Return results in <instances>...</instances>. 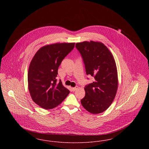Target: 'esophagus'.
<instances>
[{
	"label": "esophagus",
	"instance_id": "obj_1",
	"mask_svg": "<svg viewBox=\"0 0 149 149\" xmlns=\"http://www.w3.org/2000/svg\"><path fill=\"white\" fill-rule=\"evenodd\" d=\"M77 89H78V86H75V87L72 88V91L73 92H74V91H75Z\"/></svg>",
	"mask_w": 149,
	"mask_h": 149
}]
</instances>
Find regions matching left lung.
Segmentation results:
<instances>
[{
    "label": "left lung",
    "mask_w": 149,
    "mask_h": 149,
    "mask_svg": "<svg viewBox=\"0 0 149 149\" xmlns=\"http://www.w3.org/2000/svg\"><path fill=\"white\" fill-rule=\"evenodd\" d=\"M85 65L86 75L94 81L84 88L83 107L92 114L100 113L113 102L118 88V75L113 56L102 42L84 41L76 43Z\"/></svg>",
    "instance_id": "8db88e82"
}]
</instances>
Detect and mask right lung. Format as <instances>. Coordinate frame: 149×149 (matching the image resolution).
Segmentation results:
<instances>
[{"instance_id":"obj_1","label":"right lung","mask_w":149,"mask_h":149,"mask_svg":"<svg viewBox=\"0 0 149 149\" xmlns=\"http://www.w3.org/2000/svg\"><path fill=\"white\" fill-rule=\"evenodd\" d=\"M75 43H57L40 48L33 57L28 72L29 90L37 105L45 109L58 106L70 91L60 80L58 68L63 60L74 48Z\"/></svg>"}]
</instances>
